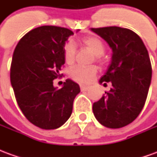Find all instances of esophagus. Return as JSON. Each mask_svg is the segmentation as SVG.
<instances>
[{
	"label": "esophagus",
	"instance_id": "1",
	"mask_svg": "<svg viewBox=\"0 0 157 157\" xmlns=\"http://www.w3.org/2000/svg\"><path fill=\"white\" fill-rule=\"evenodd\" d=\"M80 87H81V90H82V91H87L89 89L88 86L86 85H80Z\"/></svg>",
	"mask_w": 157,
	"mask_h": 157
}]
</instances>
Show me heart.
Segmentation results:
<instances>
[{"label":"heart","instance_id":"heart-1","mask_svg":"<svg viewBox=\"0 0 157 157\" xmlns=\"http://www.w3.org/2000/svg\"><path fill=\"white\" fill-rule=\"evenodd\" d=\"M82 43L89 50H91L96 55V59L98 61H100L101 56L104 54L105 51V46L102 40L94 36H89L82 39ZM75 44L72 42H69L68 44H65L64 48V59L66 64L72 65L75 61ZM98 70L95 66H90V67L75 66L71 70L70 75L75 82L87 83L94 78Z\"/></svg>","mask_w":157,"mask_h":157}]
</instances>
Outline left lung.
I'll list each match as a JSON object with an SVG mask.
<instances>
[{
	"label": "left lung",
	"mask_w": 157,
	"mask_h": 157,
	"mask_svg": "<svg viewBox=\"0 0 157 157\" xmlns=\"http://www.w3.org/2000/svg\"><path fill=\"white\" fill-rule=\"evenodd\" d=\"M113 50L112 60L100 83L111 82L92 110L98 121L107 128L129 124L145 105L151 81L152 69L147 49L135 32L119 27L92 29Z\"/></svg>",
	"instance_id": "1"
}]
</instances>
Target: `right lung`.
I'll return each instance as SVG.
<instances>
[{
  "label": "right lung",
  "instance_id": "1",
  "mask_svg": "<svg viewBox=\"0 0 157 157\" xmlns=\"http://www.w3.org/2000/svg\"><path fill=\"white\" fill-rule=\"evenodd\" d=\"M74 33L56 26H42L20 39L12 56L10 78L16 100L27 119L43 129L59 128L71 117L80 92L67 79L60 89L53 81L61 77L65 42Z\"/></svg>",
  "mask_w": 157,
  "mask_h": 157
}]
</instances>
